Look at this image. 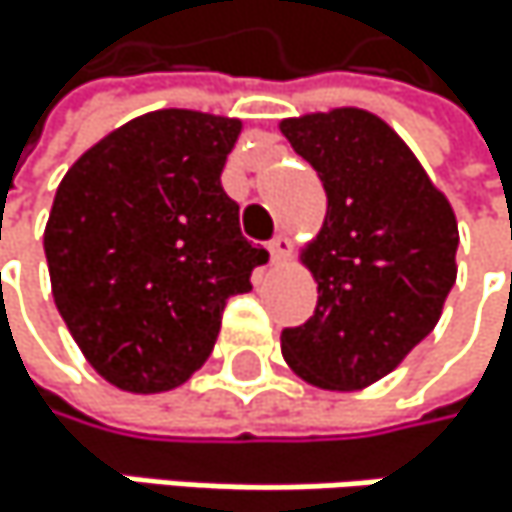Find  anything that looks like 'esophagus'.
<instances>
[{
    "instance_id": "obj_1",
    "label": "esophagus",
    "mask_w": 512,
    "mask_h": 512,
    "mask_svg": "<svg viewBox=\"0 0 512 512\" xmlns=\"http://www.w3.org/2000/svg\"><path fill=\"white\" fill-rule=\"evenodd\" d=\"M288 254H291L288 236H276V239L270 242V261H273V264H285V261H288Z\"/></svg>"
}]
</instances>
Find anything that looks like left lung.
Instances as JSON below:
<instances>
[{
	"label": "left lung",
	"mask_w": 512,
	"mask_h": 512,
	"mask_svg": "<svg viewBox=\"0 0 512 512\" xmlns=\"http://www.w3.org/2000/svg\"><path fill=\"white\" fill-rule=\"evenodd\" d=\"M318 172L327 212L300 248L318 282L315 315L282 331L288 367L324 391L388 376L443 315L455 285L458 221L419 157L355 105L279 121Z\"/></svg>",
	"instance_id": "obj_1"
}]
</instances>
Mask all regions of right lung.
I'll return each mask as SVG.
<instances>
[{
  "label": "right lung",
  "mask_w": 512,
  "mask_h": 512,
  "mask_svg": "<svg viewBox=\"0 0 512 512\" xmlns=\"http://www.w3.org/2000/svg\"><path fill=\"white\" fill-rule=\"evenodd\" d=\"M239 133V118L160 108L102 136L60 181L45 227L54 303L87 364L121 391L188 382L227 300L270 258L221 188Z\"/></svg>",
  "instance_id": "obj_1"
}]
</instances>
